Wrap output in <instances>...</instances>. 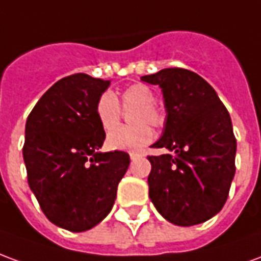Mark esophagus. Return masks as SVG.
<instances>
[{"mask_svg": "<svg viewBox=\"0 0 261 261\" xmlns=\"http://www.w3.org/2000/svg\"><path fill=\"white\" fill-rule=\"evenodd\" d=\"M138 156H141V155H140L138 152H130V158L131 159H136V158H138Z\"/></svg>", "mask_w": 261, "mask_h": 261, "instance_id": "esophagus-1", "label": "esophagus"}]
</instances>
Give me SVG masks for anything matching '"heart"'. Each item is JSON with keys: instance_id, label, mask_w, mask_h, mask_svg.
Returning a JSON list of instances; mask_svg holds the SVG:
<instances>
[{"instance_id": "1", "label": "heart", "mask_w": 261, "mask_h": 261, "mask_svg": "<svg viewBox=\"0 0 261 261\" xmlns=\"http://www.w3.org/2000/svg\"><path fill=\"white\" fill-rule=\"evenodd\" d=\"M153 102L155 95L147 85L136 84L125 88L121 92V105L125 109L136 108L131 116V121L137 125L113 128L120 120V105L113 93H102L96 103V117L103 130L113 128L106 137L108 147L120 151H134L152 141V130L145 123L159 125L164 119L161 110Z\"/></svg>"}]
</instances>
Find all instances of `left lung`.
Wrapping results in <instances>:
<instances>
[{
  "instance_id": "8db88e82",
  "label": "left lung",
  "mask_w": 261,
  "mask_h": 261,
  "mask_svg": "<svg viewBox=\"0 0 261 261\" xmlns=\"http://www.w3.org/2000/svg\"><path fill=\"white\" fill-rule=\"evenodd\" d=\"M141 81L164 95L165 127L148 156L149 198L166 221L201 224L222 210L235 176L236 140L228 110L207 81L193 71L165 68Z\"/></svg>"
}]
</instances>
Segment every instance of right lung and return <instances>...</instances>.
Listing matches in <instances>:
<instances>
[{"instance_id": "1", "label": "right lung", "mask_w": 261, "mask_h": 261, "mask_svg": "<svg viewBox=\"0 0 261 261\" xmlns=\"http://www.w3.org/2000/svg\"><path fill=\"white\" fill-rule=\"evenodd\" d=\"M110 81L74 74L57 81L26 120L23 161L40 208L63 229L84 232L113 208L130 165L123 151L100 152L106 138L96 103Z\"/></svg>"}]
</instances>
